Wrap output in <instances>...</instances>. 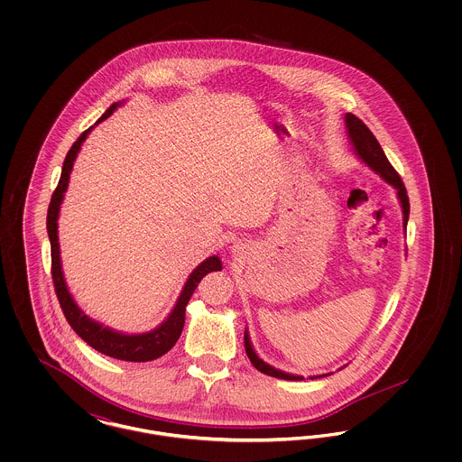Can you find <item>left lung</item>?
Returning a JSON list of instances; mask_svg holds the SVG:
<instances>
[{
	"instance_id": "left-lung-1",
	"label": "left lung",
	"mask_w": 462,
	"mask_h": 462,
	"mask_svg": "<svg viewBox=\"0 0 462 462\" xmlns=\"http://www.w3.org/2000/svg\"><path fill=\"white\" fill-rule=\"evenodd\" d=\"M345 123H346L348 136H350V140H352L353 147H355L358 157H360L369 168H373L377 175H381V178H383L386 183H390V185L395 187L396 194H398V199H400V204H402V211H403V226H407L411 204H409V196H407V190H405V185H403L402 178L396 173L395 168L390 164V161H388V157L383 152L379 142L375 140L373 132L364 125V121H360L352 112H346ZM244 348H245V353H247L251 364H253L260 373L272 375V377H279V379H287V381H301V379H303L301 375H292V374L277 371V369H273L272 365L264 364L262 358H258V355L254 353L253 346H251L247 330L244 332ZM311 379H313V377H311Z\"/></svg>"
}]
</instances>
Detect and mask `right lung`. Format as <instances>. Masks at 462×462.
Masks as SVG:
<instances>
[{
  "label": "right lung",
  "mask_w": 462,
  "mask_h": 462,
  "mask_svg": "<svg viewBox=\"0 0 462 462\" xmlns=\"http://www.w3.org/2000/svg\"><path fill=\"white\" fill-rule=\"evenodd\" d=\"M117 104H112L109 109L106 110V114L97 121V125L104 119H107L110 114L116 110ZM93 130V126L88 128L87 132L81 133V136L72 143L70 151L67 152L64 166H62V175L59 180V185L51 196L50 206H48V215H46V230H48V237H50V245H51V279H53V287L59 298L60 308L66 315L69 326L74 329V332L85 341L88 343L91 348H95L97 352L104 353L112 358L117 360H125V362H151L159 356H162L164 353L170 352L175 346L183 324H185V307L190 300V296L194 294L196 287H198L200 279L209 273V272H217L221 270V262L218 256H209L208 260H204L199 264L198 268L190 273L187 284L183 287L175 308L171 311V315L157 328L151 332H143V334H121L116 330H110L109 328H104L102 324L91 320L88 315H85L79 307L74 303L70 292L66 286L64 281V273H62V264H60V247H59V236H57V218H59V211H60V204L64 199V192L69 185V175L72 171V164L74 159L81 149V143L85 142V138L88 136V133Z\"/></svg>",
  "instance_id": "1"
}]
</instances>
